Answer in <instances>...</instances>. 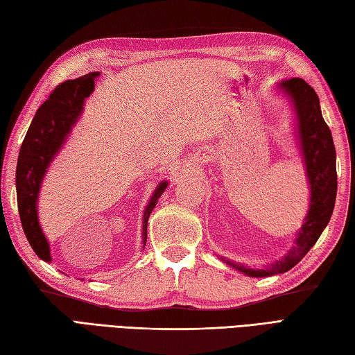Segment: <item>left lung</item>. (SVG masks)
I'll list each match as a JSON object with an SVG mask.
<instances>
[{"label":"left lung","instance_id":"obj_1","mask_svg":"<svg viewBox=\"0 0 355 355\" xmlns=\"http://www.w3.org/2000/svg\"><path fill=\"white\" fill-rule=\"evenodd\" d=\"M279 89L290 97L297 120L300 153L310 183V209L297 232L294 245L279 261L262 268H248L229 259L223 261L250 277H267L291 270L318 243L334 210L337 195L336 148L329 128L322 117L319 97L304 79L293 78L279 82Z\"/></svg>","mask_w":355,"mask_h":355}]
</instances>
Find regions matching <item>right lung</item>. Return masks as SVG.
I'll use <instances>...</instances> for the list:
<instances>
[{"label":"right lung","instance_id":"right-lung-1","mask_svg":"<svg viewBox=\"0 0 355 355\" xmlns=\"http://www.w3.org/2000/svg\"><path fill=\"white\" fill-rule=\"evenodd\" d=\"M97 76L99 73H88L78 79L65 80L53 89L49 99L37 108L19 149L17 164L18 212L28 244L45 262L51 261V254L49 241L42 233L40 220H37L40 189L50 163L62 149L73 126L76 125L84 111L85 99L94 92V79ZM166 187H168V182L164 180L157 186L143 212V248L146 244L149 215Z\"/></svg>","mask_w":355,"mask_h":355}]
</instances>
